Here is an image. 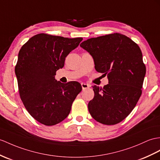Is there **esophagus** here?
Returning <instances> with one entry per match:
<instances>
[{
  "instance_id": "1",
  "label": "esophagus",
  "mask_w": 160,
  "mask_h": 160,
  "mask_svg": "<svg viewBox=\"0 0 160 160\" xmlns=\"http://www.w3.org/2000/svg\"><path fill=\"white\" fill-rule=\"evenodd\" d=\"M81 87H82L83 90H84V89H86L89 88V85L86 84V83H81Z\"/></svg>"
}]
</instances>
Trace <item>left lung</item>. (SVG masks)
<instances>
[{"label": "left lung", "instance_id": "8db88e82", "mask_svg": "<svg viewBox=\"0 0 160 160\" xmlns=\"http://www.w3.org/2000/svg\"><path fill=\"white\" fill-rule=\"evenodd\" d=\"M80 46L91 54L96 71L107 75L108 84L93 87L88 104L92 118L104 125L122 122L142 94L146 67L138 45L125 35L114 33L89 38Z\"/></svg>", "mask_w": 160, "mask_h": 160}]
</instances>
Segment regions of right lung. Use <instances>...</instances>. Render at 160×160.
<instances>
[{
    "label": "right lung",
    "mask_w": 160,
    "mask_h": 160,
    "mask_svg": "<svg viewBox=\"0 0 160 160\" xmlns=\"http://www.w3.org/2000/svg\"><path fill=\"white\" fill-rule=\"evenodd\" d=\"M82 40L41 33L19 50L15 68L19 96L30 115L42 124L53 126L67 118L82 90L77 81L62 83L55 79L65 58Z\"/></svg>",
    "instance_id": "1"
}]
</instances>
